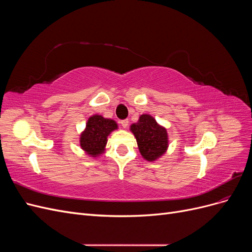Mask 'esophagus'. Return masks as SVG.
I'll list each match as a JSON object with an SVG mask.
<instances>
[{
	"label": "esophagus",
	"mask_w": 252,
	"mask_h": 252,
	"mask_svg": "<svg viewBox=\"0 0 252 252\" xmlns=\"http://www.w3.org/2000/svg\"><path fill=\"white\" fill-rule=\"evenodd\" d=\"M128 124H129V121L126 119V120H123L121 121V125L123 126V128H127L128 127Z\"/></svg>",
	"instance_id": "obj_1"
}]
</instances>
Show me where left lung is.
Listing matches in <instances>:
<instances>
[{"label":"left lung","instance_id":"8db88e82","mask_svg":"<svg viewBox=\"0 0 252 252\" xmlns=\"http://www.w3.org/2000/svg\"><path fill=\"white\" fill-rule=\"evenodd\" d=\"M142 157L149 162L161 158L168 148L166 128L158 125L150 114H142L138 123L130 126Z\"/></svg>","mask_w":252,"mask_h":252}]
</instances>
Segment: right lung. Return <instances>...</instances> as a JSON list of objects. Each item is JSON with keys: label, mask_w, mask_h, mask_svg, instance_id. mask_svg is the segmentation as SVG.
Listing matches in <instances>:
<instances>
[{"label": "right lung", "mask_w": 252, "mask_h": 252, "mask_svg": "<svg viewBox=\"0 0 252 252\" xmlns=\"http://www.w3.org/2000/svg\"><path fill=\"white\" fill-rule=\"evenodd\" d=\"M116 129H118L116 121L94 114L88 119L86 128L81 133V148L90 157L101 156L107 144V136Z\"/></svg>", "instance_id": "add662e5"}]
</instances>
